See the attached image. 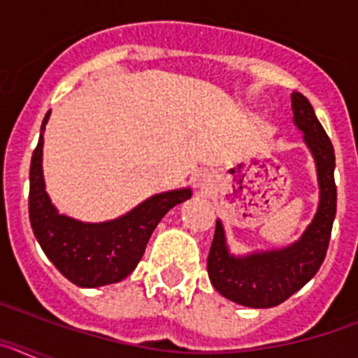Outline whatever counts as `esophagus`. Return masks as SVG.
Segmentation results:
<instances>
[{"label":"esophagus","mask_w":358,"mask_h":358,"mask_svg":"<svg viewBox=\"0 0 358 358\" xmlns=\"http://www.w3.org/2000/svg\"><path fill=\"white\" fill-rule=\"evenodd\" d=\"M197 186L201 189H208L211 186V177L210 176H199L197 177Z\"/></svg>","instance_id":"1"}]
</instances>
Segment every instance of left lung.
<instances>
[{"mask_svg": "<svg viewBox=\"0 0 358 358\" xmlns=\"http://www.w3.org/2000/svg\"><path fill=\"white\" fill-rule=\"evenodd\" d=\"M294 122L305 134L315 164L321 199L314 220L296 243L280 251L255 252L249 256L229 255L222 224L217 220L208 255V276L211 285L231 301L252 308H271L305 287L319 271L328 251L335 210L334 145L319 123L314 107L301 93H292Z\"/></svg>", "mask_w": 358, "mask_h": 358, "instance_id": "left-lung-1", "label": "left lung"}]
</instances>
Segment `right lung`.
<instances>
[{
  "mask_svg": "<svg viewBox=\"0 0 358 358\" xmlns=\"http://www.w3.org/2000/svg\"><path fill=\"white\" fill-rule=\"evenodd\" d=\"M31 154L28 213L37 242L62 276L78 287H102L127 278L143 256L152 231L173 206L192 197V189L154 195L131 213L102 224H85L59 215L44 192L43 131Z\"/></svg>",
  "mask_w": 358,
  "mask_h": 358,
  "instance_id": "obj_1",
  "label": "right lung"
}]
</instances>
